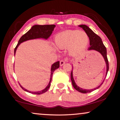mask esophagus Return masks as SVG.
<instances>
[{
    "label": "esophagus",
    "mask_w": 120,
    "mask_h": 120,
    "mask_svg": "<svg viewBox=\"0 0 120 120\" xmlns=\"http://www.w3.org/2000/svg\"><path fill=\"white\" fill-rule=\"evenodd\" d=\"M64 63H65L64 60H61L60 61V66H62V65H63V64H64Z\"/></svg>",
    "instance_id": "34e87169"
}]
</instances>
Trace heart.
I'll use <instances>...</instances> for the list:
<instances>
[{"label":"heart","instance_id":"b5f03b06","mask_svg":"<svg viewBox=\"0 0 120 120\" xmlns=\"http://www.w3.org/2000/svg\"><path fill=\"white\" fill-rule=\"evenodd\" d=\"M89 38L84 32L79 30L64 31L56 35L55 42L60 49H69L72 54H76L87 46Z\"/></svg>","mask_w":120,"mask_h":120}]
</instances>
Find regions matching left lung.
<instances>
[{
    "instance_id": "left-lung-1",
    "label": "left lung",
    "mask_w": 120,
    "mask_h": 120,
    "mask_svg": "<svg viewBox=\"0 0 120 120\" xmlns=\"http://www.w3.org/2000/svg\"><path fill=\"white\" fill-rule=\"evenodd\" d=\"M80 27H81L82 28L83 30H85V32H86V33L87 34L90 39V47L88 48V50H95L99 52L102 55V56L104 58L105 62L106 65V75H106H107L108 71L109 70V62H108V58H107V53H106V49L105 46L104 44H103L101 39L100 38L98 35H97L96 33H94L91 29L88 26L84 24H81V25L79 26ZM104 79V80H105ZM71 80L72 85L74 87V88L77 91L80 92L82 93H90L91 92L94 90H96L97 88H99L101 85L103 84V82L99 85V86H98L97 87L93 88L92 90H86V89H83V88H80V87L77 86V85L75 83L74 80L73 76V70L71 71Z\"/></svg>"
}]
</instances>
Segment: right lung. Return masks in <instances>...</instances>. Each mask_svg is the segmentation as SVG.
I'll list each match as a JSON object with an SVG mask.
<instances>
[{
    "label": "right lung",
    "mask_w": 120,
    "mask_h": 120,
    "mask_svg": "<svg viewBox=\"0 0 120 120\" xmlns=\"http://www.w3.org/2000/svg\"><path fill=\"white\" fill-rule=\"evenodd\" d=\"M56 27L55 24H51V25H34L31 28V29L29 31L26 33V34H24L23 35H22V37L19 41L17 46H16L14 50V54L15 55L16 50H17L18 46H19V44L22 42L25 41L31 40V39H35L38 38H43L45 39H48L49 37H50V35H51L53 32L54 28ZM60 67V62H56L55 63H53L51 66V76H50V80L49 82V83L48 85L46 86L45 89L42 90V91H38V92H31L29 91L28 90L25 89V88L23 87L21 85L20 86L22 88L24 91H25L27 92L32 93L34 94H41L42 93H45L46 92L47 90H49V88H50L51 86V82L52 80V75L54 71L57 69H58Z\"/></svg>",
    "instance_id": "add662e5"
}]
</instances>
